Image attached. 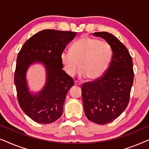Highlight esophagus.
I'll return each mask as SVG.
<instances>
[{
  "label": "esophagus",
  "mask_w": 149,
  "mask_h": 149,
  "mask_svg": "<svg viewBox=\"0 0 149 149\" xmlns=\"http://www.w3.org/2000/svg\"><path fill=\"white\" fill-rule=\"evenodd\" d=\"M74 85H77V86H79V85H81V83L79 82V81H74Z\"/></svg>",
  "instance_id": "34e87169"
}]
</instances>
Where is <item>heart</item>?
I'll use <instances>...</instances> for the list:
<instances>
[{"label":"heart","mask_w":149,"mask_h":149,"mask_svg":"<svg viewBox=\"0 0 149 149\" xmlns=\"http://www.w3.org/2000/svg\"><path fill=\"white\" fill-rule=\"evenodd\" d=\"M111 58V48L107 42L83 36L72 45L70 52L64 51L62 53L61 62L69 76H74L79 67L81 78L89 77L90 80L95 81L107 72Z\"/></svg>","instance_id":"1"}]
</instances>
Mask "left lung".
<instances>
[{"mask_svg": "<svg viewBox=\"0 0 149 149\" xmlns=\"http://www.w3.org/2000/svg\"><path fill=\"white\" fill-rule=\"evenodd\" d=\"M93 34L105 39L113 56L100 79L82 85L83 103L87 119L104 125L117 119L129 104L134 82L133 62L127 49L113 34L107 32Z\"/></svg>", "mask_w": 149, "mask_h": 149, "instance_id": "left-lung-1", "label": "left lung"}]
</instances>
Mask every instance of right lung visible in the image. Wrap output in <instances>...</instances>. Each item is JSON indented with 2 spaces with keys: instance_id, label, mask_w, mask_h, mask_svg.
<instances>
[{
  "instance_id": "right-lung-1",
  "label": "right lung",
  "mask_w": 149,
  "mask_h": 149,
  "mask_svg": "<svg viewBox=\"0 0 149 149\" xmlns=\"http://www.w3.org/2000/svg\"><path fill=\"white\" fill-rule=\"evenodd\" d=\"M77 32L44 30L26 40L18 53L14 74L19 104L28 117L41 124L51 123L62 115L66 95L74 85L62 70L61 54ZM42 63L47 72L46 84L37 95L29 93L25 74L30 65Z\"/></svg>"
}]
</instances>
